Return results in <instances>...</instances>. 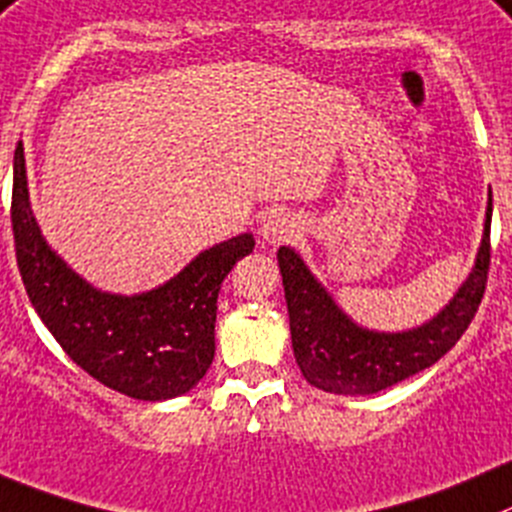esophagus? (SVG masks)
<instances>
[{
  "label": "esophagus",
  "mask_w": 512,
  "mask_h": 512,
  "mask_svg": "<svg viewBox=\"0 0 512 512\" xmlns=\"http://www.w3.org/2000/svg\"><path fill=\"white\" fill-rule=\"evenodd\" d=\"M296 231H299V223H296V218L286 211H269L259 226V236L264 238L266 243L289 241V238H294Z\"/></svg>",
  "instance_id": "1"
}]
</instances>
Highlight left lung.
Here are the masks:
<instances>
[{
    "mask_svg": "<svg viewBox=\"0 0 512 512\" xmlns=\"http://www.w3.org/2000/svg\"><path fill=\"white\" fill-rule=\"evenodd\" d=\"M488 198L483 241L475 266L450 301L425 324L405 332H377L357 324L291 246L276 251L286 309H289L291 347L306 382L332 394H374L387 389L445 357L478 311L490 266Z\"/></svg>",
    "mask_w": 512,
    "mask_h": 512,
    "instance_id": "obj_1",
    "label": "left lung"
}]
</instances>
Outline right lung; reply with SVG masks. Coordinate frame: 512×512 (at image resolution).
Listing matches in <instances>:
<instances>
[{
    "mask_svg": "<svg viewBox=\"0 0 512 512\" xmlns=\"http://www.w3.org/2000/svg\"><path fill=\"white\" fill-rule=\"evenodd\" d=\"M12 231L29 301L77 367L145 402L180 397L201 382L216 354L218 291L236 261L253 251L251 233L206 248L143 294L97 289L42 236L29 203L22 140L14 150Z\"/></svg>",
    "mask_w": 512,
    "mask_h": 512,
    "instance_id": "right-lung-1",
    "label": "right lung"
}]
</instances>
